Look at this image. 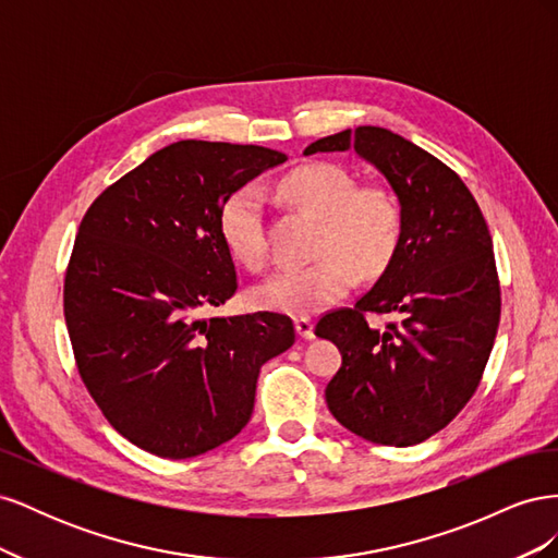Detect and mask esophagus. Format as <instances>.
Listing matches in <instances>:
<instances>
[{"mask_svg": "<svg viewBox=\"0 0 558 558\" xmlns=\"http://www.w3.org/2000/svg\"><path fill=\"white\" fill-rule=\"evenodd\" d=\"M295 332L302 337V340H314V324H312V318H307V316L295 318Z\"/></svg>", "mask_w": 558, "mask_h": 558, "instance_id": "1", "label": "esophagus"}]
</instances>
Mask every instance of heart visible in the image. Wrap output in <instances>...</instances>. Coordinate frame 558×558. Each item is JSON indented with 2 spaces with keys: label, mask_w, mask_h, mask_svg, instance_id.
Returning a JSON list of instances; mask_svg holds the SVG:
<instances>
[{
  "label": "heart",
  "mask_w": 558,
  "mask_h": 558,
  "mask_svg": "<svg viewBox=\"0 0 558 558\" xmlns=\"http://www.w3.org/2000/svg\"><path fill=\"white\" fill-rule=\"evenodd\" d=\"M279 193L318 218V260L289 267L258 283L253 305L289 316H310L340 300L361 277H377L393 260L402 238V211L381 185H359L347 170L310 162L279 181ZM218 232L230 256L248 269L265 265L263 199L251 185L234 191L218 211Z\"/></svg>",
  "instance_id": "heart-1"
}]
</instances>
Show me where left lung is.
<instances>
[{
  "label": "left lung",
  "mask_w": 558,
  "mask_h": 558,
  "mask_svg": "<svg viewBox=\"0 0 558 558\" xmlns=\"http://www.w3.org/2000/svg\"><path fill=\"white\" fill-rule=\"evenodd\" d=\"M349 148L393 189L402 238L373 289L316 324V337L342 353L326 402L363 440L410 447L442 430L477 391L500 320L494 244L461 177L391 130H342L305 156ZM365 311L397 320L369 329Z\"/></svg>",
  "instance_id": "obj_1"
}]
</instances>
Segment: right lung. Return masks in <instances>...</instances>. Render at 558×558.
<instances>
[{
  "mask_svg": "<svg viewBox=\"0 0 558 558\" xmlns=\"http://www.w3.org/2000/svg\"><path fill=\"white\" fill-rule=\"evenodd\" d=\"M281 162L272 148L183 140L83 216L64 275L66 330L97 408L144 451L193 459L232 440L260 367L295 342L283 314L199 316L238 291L221 205Z\"/></svg>",
  "mask_w": 558,
  "mask_h": 558,
  "instance_id": "right-lung-1",
  "label": "right lung"
}]
</instances>
